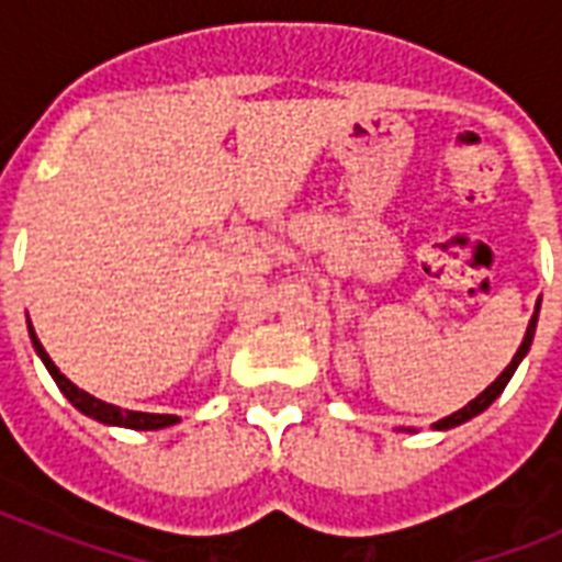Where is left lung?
<instances>
[{
  "label": "left lung",
  "instance_id": "obj_1",
  "mask_svg": "<svg viewBox=\"0 0 562 562\" xmlns=\"http://www.w3.org/2000/svg\"><path fill=\"white\" fill-rule=\"evenodd\" d=\"M537 315H540V300H537V308H533L531 324H528V329H525V338H522V344H519V350H516V356H514V359H510V364H507V368L496 375V382H490L487 387H484V391H481L479 396H475V400L467 402V405H463L461 411H454V414H449V417L437 419V423L431 428H437V431H449V428H454V426H463L467 419L479 417L481 411H487L490 405H493V402H496L498 396H502V391H505L507 382H510V375L516 373V368L522 364V359H525V356H528V350H531L533 333H537ZM400 431H414V428H400Z\"/></svg>",
  "mask_w": 562,
  "mask_h": 562
}]
</instances>
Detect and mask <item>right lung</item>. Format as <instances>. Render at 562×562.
<instances>
[{"label": "right lung", "instance_id": "right-lung-1", "mask_svg": "<svg viewBox=\"0 0 562 562\" xmlns=\"http://www.w3.org/2000/svg\"><path fill=\"white\" fill-rule=\"evenodd\" d=\"M29 335H31V344H34V352H37L40 361L46 364L48 375L55 379V384L60 387V393H64L66 400L72 402L75 408L81 411V414H87V417L99 419V423H104V426L134 428V431H157V428H169V426H175V423H180V417H175V414H145V411H127V408H119V405H110V402L95 400L92 393L81 391L78 384L69 382V379H66L60 370H57L55 361L48 359V352L43 350V344H40V338H37V333H34L31 321H29Z\"/></svg>", "mask_w": 562, "mask_h": 562}]
</instances>
